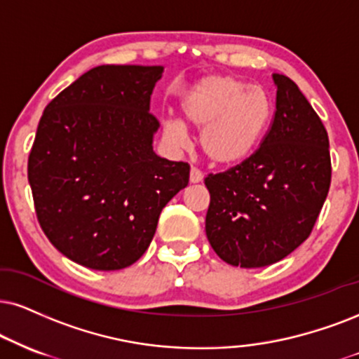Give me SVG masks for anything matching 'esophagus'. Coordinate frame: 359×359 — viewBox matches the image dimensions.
Returning a JSON list of instances; mask_svg holds the SVG:
<instances>
[{
  "label": "esophagus",
  "instance_id": "34e87169",
  "mask_svg": "<svg viewBox=\"0 0 359 359\" xmlns=\"http://www.w3.org/2000/svg\"><path fill=\"white\" fill-rule=\"evenodd\" d=\"M201 181H203V172L198 170V168H191V171H189V183L196 184V183H201Z\"/></svg>",
  "mask_w": 359,
  "mask_h": 359
}]
</instances>
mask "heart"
<instances>
[{"instance_id": "heart-1", "label": "heart", "mask_w": 359, "mask_h": 359, "mask_svg": "<svg viewBox=\"0 0 359 359\" xmlns=\"http://www.w3.org/2000/svg\"><path fill=\"white\" fill-rule=\"evenodd\" d=\"M184 125L201 131L200 146L215 166H234L256 151L269 125L274 104L261 86L234 76L201 78L184 93L180 103ZM180 119H166L163 133L168 143L183 148L187 128Z\"/></svg>"}]
</instances>
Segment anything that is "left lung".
<instances>
[{
    "label": "left lung",
    "mask_w": 359,
    "mask_h": 359,
    "mask_svg": "<svg viewBox=\"0 0 359 359\" xmlns=\"http://www.w3.org/2000/svg\"><path fill=\"white\" fill-rule=\"evenodd\" d=\"M273 83L276 111L258 151L205 180L208 241L231 266L286 258L309 236L328 196V133L294 81L273 73Z\"/></svg>",
    "instance_id": "left-lung-1"
}]
</instances>
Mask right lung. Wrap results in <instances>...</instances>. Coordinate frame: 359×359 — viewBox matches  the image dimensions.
Segmentation results:
<instances>
[{
	"label": "right lung",
	"mask_w": 359,
	"mask_h": 359,
	"mask_svg": "<svg viewBox=\"0 0 359 359\" xmlns=\"http://www.w3.org/2000/svg\"><path fill=\"white\" fill-rule=\"evenodd\" d=\"M163 66L103 65L44 109L28 159L38 221L81 266L116 271L151 243L168 201L188 187V163L158 156L149 100Z\"/></svg>",
	"instance_id": "right-lung-1"
}]
</instances>
